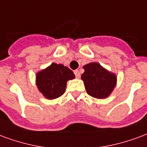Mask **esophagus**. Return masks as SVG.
<instances>
[{
    "label": "esophagus",
    "mask_w": 147,
    "mask_h": 147,
    "mask_svg": "<svg viewBox=\"0 0 147 147\" xmlns=\"http://www.w3.org/2000/svg\"><path fill=\"white\" fill-rule=\"evenodd\" d=\"M74 74L77 78H79L80 77H81V74H80V72H79V70H78V69L74 70Z\"/></svg>",
    "instance_id": "1"
}]
</instances>
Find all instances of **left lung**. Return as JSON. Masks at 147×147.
<instances>
[{"label":"left lung","instance_id":"left-lung-1","mask_svg":"<svg viewBox=\"0 0 147 147\" xmlns=\"http://www.w3.org/2000/svg\"><path fill=\"white\" fill-rule=\"evenodd\" d=\"M81 75L87 93L94 98H104L110 96L116 85V75L102 67L98 63H91L84 66Z\"/></svg>","mask_w":147,"mask_h":147}]
</instances>
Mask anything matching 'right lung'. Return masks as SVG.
<instances>
[{
  "mask_svg": "<svg viewBox=\"0 0 147 147\" xmlns=\"http://www.w3.org/2000/svg\"><path fill=\"white\" fill-rule=\"evenodd\" d=\"M74 78V74L68 67L52 63L48 68L37 73L36 83L40 92L46 98L53 99L63 95L67 81Z\"/></svg>",
  "mask_w": 147,
  "mask_h": 147,
  "instance_id": "obj_1",
  "label": "right lung"
}]
</instances>
